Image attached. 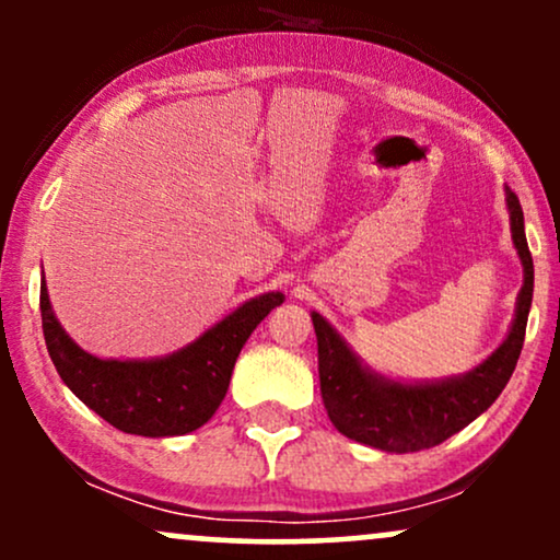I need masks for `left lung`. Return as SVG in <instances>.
I'll use <instances>...</instances> for the list:
<instances>
[{
	"mask_svg": "<svg viewBox=\"0 0 560 560\" xmlns=\"http://www.w3.org/2000/svg\"><path fill=\"white\" fill-rule=\"evenodd\" d=\"M505 205L513 247L524 266V284L518 289L508 337L477 369L434 382L389 378L369 369L320 313H311L318 339L320 397L337 432L384 453H416L458 434L498 400L522 355L535 292V266L526 247L524 213L511 189H505Z\"/></svg>",
	"mask_w": 560,
	"mask_h": 560,
	"instance_id": "obj_1",
	"label": "left lung"
}]
</instances>
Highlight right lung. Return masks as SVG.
<instances>
[{"label": "right lung", "mask_w": 560, "mask_h": 560, "mask_svg": "<svg viewBox=\"0 0 560 560\" xmlns=\"http://www.w3.org/2000/svg\"><path fill=\"white\" fill-rule=\"evenodd\" d=\"M281 302V292L258 294L171 355L118 361L96 358L68 337L44 279L38 298L44 342L68 389L115 429L139 436H182L213 419L244 342Z\"/></svg>", "instance_id": "add662e5"}]
</instances>
